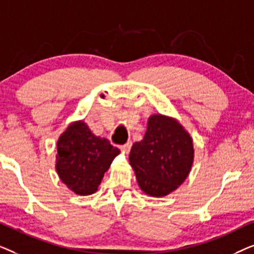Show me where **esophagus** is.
<instances>
[{"label": "esophagus", "mask_w": 254, "mask_h": 254, "mask_svg": "<svg viewBox=\"0 0 254 254\" xmlns=\"http://www.w3.org/2000/svg\"><path fill=\"white\" fill-rule=\"evenodd\" d=\"M130 147H131V142H127L126 144L121 145L120 149H121V151L125 152V154H128V151L130 150Z\"/></svg>", "instance_id": "esophagus-1"}]
</instances>
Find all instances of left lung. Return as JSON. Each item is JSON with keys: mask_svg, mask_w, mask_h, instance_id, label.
<instances>
[{"mask_svg": "<svg viewBox=\"0 0 254 254\" xmlns=\"http://www.w3.org/2000/svg\"><path fill=\"white\" fill-rule=\"evenodd\" d=\"M194 161L193 140L175 118L152 114L143 140L130 149L129 164L142 192L165 196L189 177Z\"/></svg>", "mask_w": 254, "mask_h": 254, "instance_id": "8db88e82", "label": "left lung"}]
</instances>
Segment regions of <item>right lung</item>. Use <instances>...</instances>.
Wrapping results in <instances>:
<instances>
[{
    "instance_id": "1",
    "label": "right lung",
    "mask_w": 254,
    "mask_h": 254,
    "mask_svg": "<svg viewBox=\"0 0 254 254\" xmlns=\"http://www.w3.org/2000/svg\"><path fill=\"white\" fill-rule=\"evenodd\" d=\"M55 169L61 182L77 195L97 192L120 150L107 138L96 136L83 120L74 121L58 140Z\"/></svg>"
}]
</instances>
